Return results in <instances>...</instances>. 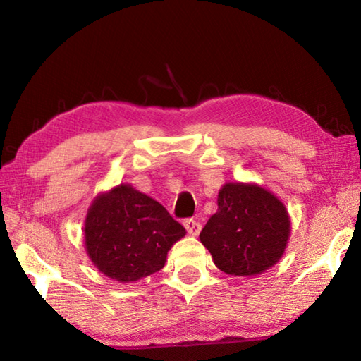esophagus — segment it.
Instances as JSON below:
<instances>
[{
	"label": "esophagus",
	"instance_id": "esophagus-1",
	"mask_svg": "<svg viewBox=\"0 0 361 361\" xmlns=\"http://www.w3.org/2000/svg\"><path fill=\"white\" fill-rule=\"evenodd\" d=\"M185 228H186L189 235L195 237V235H199L200 228H202V226H200V223L195 221V219H186V221H185Z\"/></svg>",
	"mask_w": 361,
	"mask_h": 361
}]
</instances>
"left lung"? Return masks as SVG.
Instances as JSON below:
<instances>
[{"mask_svg": "<svg viewBox=\"0 0 361 361\" xmlns=\"http://www.w3.org/2000/svg\"><path fill=\"white\" fill-rule=\"evenodd\" d=\"M290 232V213L276 194L258 183L228 181L199 237L219 271L255 277L280 261Z\"/></svg>", "mask_w": 361, "mask_h": 361, "instance_id": "obj_1", "label": "left lung"}]
</instances>
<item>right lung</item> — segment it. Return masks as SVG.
I'll return each mask as SVG.
<instances>
[{
	"label": "right lung",
	"instance_id": "obj_1",
	"mask_svg": "<svg viewBox=\"0 0 361 361\" xmlns=\"http://www.w3.org/2000/svg\"><path fill=\"white\" fill-rule=\"evenodd\" d=\"M82 235L85 253L103 276L133 283L166 266L186 229L157 200L121 183L95 195Z\"/></svg>",
	"mask_w": 361,
	"mask_h": 361
}]
</instances>
